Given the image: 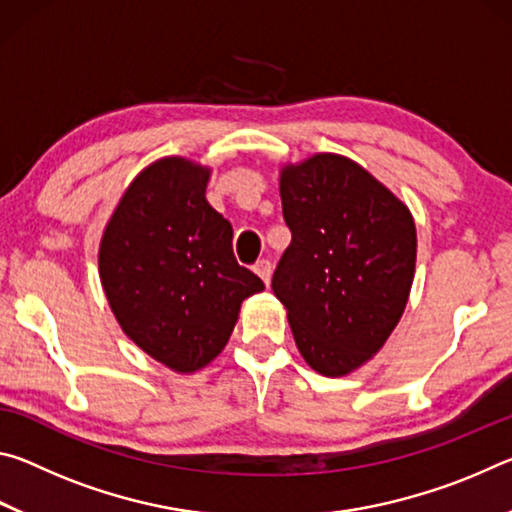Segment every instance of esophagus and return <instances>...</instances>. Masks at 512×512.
I'll return each instance as SVG.
<instances>
[{
    "mask_svg": "<svg viewBox=\"0 0 512 512\" xmlns=\"http://www.w3.org/2000/svg\"><path fill=\"white\" fill-rule=\"evenodd\" d=\"M255 273L262 277V282L268 287V282H271V273H273V266L268 259H259V262L255 264Z\"/></svg>",
    "mask_w": 512,
    "mask_h": 512,
    "instance_id": "obj_1",
    "label": "esophagus"
}]
</instances>
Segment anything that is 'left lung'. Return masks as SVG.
<instances>
[{"label":"left lung","instance_id":"8db88e82","mask_svg":"<svg viewBox=\"0 0 512 512\" xmlns=\"http://www.w3.org/2000/svg\"><path fill=\"white\" fill-rule=\"evenodd\" d=\"M291 244L273 273L311 368L343 377L400 323L415 273V223L391 189L350 158L316 153L280 173Z\"/></svg>","mask_w":512,"mask_h":512}]
</instances>
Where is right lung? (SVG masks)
<instances>
[{
  "label": "right lung",
  "instance_id": "obj_1",
  "mask_svg": "<svg viewBox=\"0 0 512 512\" xmlns=\"http://www.w3.org/2000/svg\"><path fill=\"white\" fill-rule=\"evenodd\" d=\"M210 169L185 158L146 167L103 230L99 275L124 334L176 372L205 368L241 302L264 282L239 266L232 225L205 198Z\"/></svg>",
  "mask_w": 512,
  "mask_h": 512
}]
</instances>
